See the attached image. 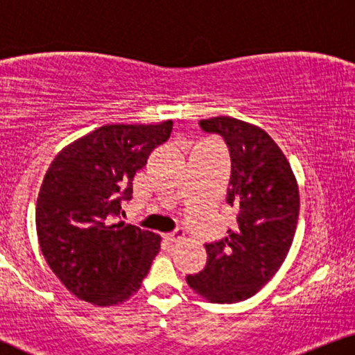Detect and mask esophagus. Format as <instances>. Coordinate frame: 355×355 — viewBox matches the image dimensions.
<instances>
[{
  "instance_id": "obj_1",
  "label": "esophagus",
  "mask_w": 355,
  "mask_h": 355,
  "mask_svg": "<svg viewBox=\"0 0 355 355\" xmlns=\"http://www.w3.org/2000/svg\"><path fill=\"white\" fill-rule=\"evenodd\" d=\"M164 237H166L168 242H178V241H182L183 237H184V232H183V230H177V231H173V232H168V234H166Z\"/></svg>"
}]
</instances>
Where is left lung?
Wrapping results in <instances>:
<instances>
[{
	"instance_id": "obj_1",
	"label": "left lung",
	"mask_w": 355,
	"mask_h": 355,
	"mask_svg": "<svg viewBox=\"0 0 355 355\" xmlns=\"http://www.w3.org/2000/svg\"><path fill=\"white\" fill-rule=\"evenodd\" d=\"M199 124L223 137L230 148L226 202L236 210V226L225 239L205 244L207 264L187 282L211 303H239L271 280L287 258L298 223V183L282 150L261 127L230 116Z\"/></svg>"
}]
</instances>
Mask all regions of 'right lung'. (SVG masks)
Masks as SVG:
<instances>
[{
  "instance_id": "1",
  "label": "right lung",
  "mask_w": 355,
  "mask_h": 355,
  "mask_svg": "<svg viewBox=\"0 0 355 355\" xmlns=\"http://www.w3.org/2000/svg\"><path fill=\"white\" fill-rule=\"evenodd\" d=\"M159 124H108L71 141L47 168L36 200L42 255L60 282L95 306H116L139 292L161 236L113 221L132 180L172 132Z\"/></svg>"
}]
</instances>
